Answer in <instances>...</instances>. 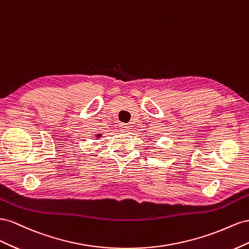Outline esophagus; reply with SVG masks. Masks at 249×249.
Masks as SVG:
<instances>
[{
  "label": "esophagus",
  "mask_w": 249,
  "mask_h": 249,
  "mask_svg": "<svg viewBox=\"0 0 249 249\" xmlns=\"http://www.w3.org/2000/svg\"><path fill=\"white\" fill-rule=\"evenodd\" d=\"M130 126L128 125V124H121L120 125V130L122 131V132H125V133H127V132H129L130 131Z\"/></svg>",
  "instance_id": "esophagus-1"
}]
</instances>
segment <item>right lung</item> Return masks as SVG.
I'll list each match as a JSON object with an SVG mask.
<instances>
[{
  "label": "right lung",
  "mask_w": 249,
  "mask_h": 249,
  "mask_svg": "<svg viewBox=\"0 0 249 249\" xmlns=\"http://www.w3.org/2000/svg\"><path fill=\"white\" fill-rule=\"evenodd\" d=\"M96 136H97L98 138H100V136H101V134H96Z\"/></svg>",
  "instance_id": "add662e5"
}]
</instances>
